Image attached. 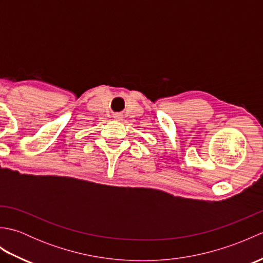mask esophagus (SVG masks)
<instances>
[{
	"label": "esophagus",
	"instance_id": "obj_1",
	"mask_svg": "<svg viewBox=\"0 0 263 263\" xmlns=\"http://www.w3.org/2000/svg\"><path fill=\"white\" fill-rule=\"evenodd\" d=\"M113 117H114L115 120L120 121V120H122V114H121V113H115V114L113 115Z\"/></svg>",
	"mask_w": 263,
	"mask_h": 263
}]
</instances>
